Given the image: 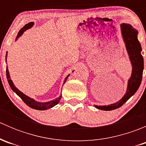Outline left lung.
<instances>
[{
    "label": "left lung",
    "instance_id": "1",
    "mask_svg": "<svg viewBox=\"0 0 146 146\" xmlns=\"http://www.w3.org/2000/svg\"><path fill=\"white\" fill-rule=\"evenodd\" d=\"M121 30L123 42L126 45V51L129 54V59L132 65L131 76L128 81L127 90L124 96L117 102L110 105H95V107L98 110L110 111L121 107L131 97L136 93L142 80L144 64L143 58L141 53L142 48L137 37L138 31L133 28L131 25L126 24V23L121 25Z\"/></svg>",
    "mask_w": 146,
    "mask_h": 146
}]
</instances>
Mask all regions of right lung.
Wrapping results in <instances>:
<instances>
[{
  "instance_id": "obj_1",
  "label": "right lung",
  "mask_w": 146,
  "mask_h": 146,
  "mask_svg": "<svg viewBox=\"0 0 146 146\" xmlns=\"http://www.w3.org/2000/svg\"><path fill=\"white\" fill-rule=\"evenodd\" d=\"M34 24H35V23H34L33 22H31V23H28V24H26L24 27H23L20 31H19L15 40H17V39H18V38L20 37V36H21L23 33H24V32H25L27 29L32 27V26L34 25ZM5 60H6V62H7V53H6V56H5ZM69 76H70V74L68 75L67 77L65 78L64 83H65L66 80H67L68 78L69 77ZM6 76H7V79H8V83H9L10 88H11V89L13 90V92H15V93L17 94V95H18V96L20 97L22 100H23V101L25 103L27 106H29V107H31V108L35 109V110H48V109H50V108H51V107H54L55 105H56V104L59 102L60 100H61V95H60L59 98H56V99H55V100H51V101L47 102H39L35 101L34 99L29 98V97L27 96V95H25L24 93H23L22 92H20V91L19 90L17 89L15 86V85L13 84V81H12V80L10 79V73H9V71H8V67L6 68Z\"/></svg>"
}]
</instances>
